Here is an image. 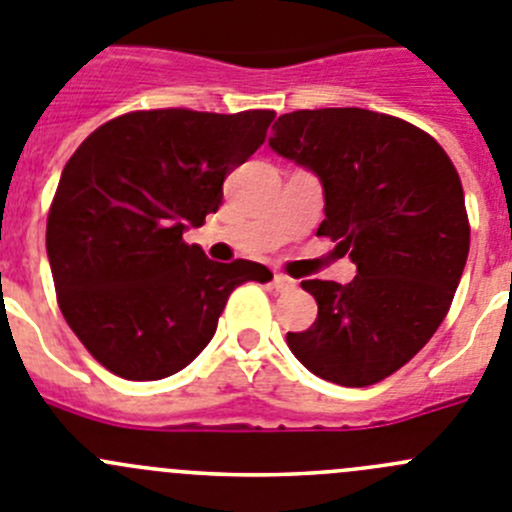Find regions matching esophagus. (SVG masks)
I'll return each mask as SVG.
<instances>
[{
  "label": "esophagus",
  "mask_w": 512,
  "mask_h": 512,
  "mask_svg": "<svg viewBox=\"0 0 512 512\" xmlns=\"http://www.w3.org/2000/svg\"><path fill=\"white\" fill-rule=\"evenodd\" d=\"M297 287V281L289 279V276L284 274H274V289L276 292H292V289Z\"/></svg>",
  "instance_id": "34e87169"
}]
</instances>
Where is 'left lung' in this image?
<instances>
[{"label":"left lung","instance_id":"8db88e82","mask_svg":"<svg viewBox=\"0 0 512 512\" xmlns=\"http://www.w3.org/2000/svg\"><path fill=\"white\" fill-rule=\"evenodd\" d=\"M269 147L314 172L325 192L317 236L350 253V284L309 279L317 320L287 332L299 363L325 381L373 386L409 363L447 317L470 253L452 159L409 121L368 109L279 116Z\"/></svg>","mask_w":512,"mask_h":512}]
</instances>
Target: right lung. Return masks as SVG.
I'll list each match as a JSON object with an SVG mask.
<instances>
[{"instance_id":"obj_1","label":"right lung","mask_w":512,"mask_h":512,"mask_svg":"<svg viewBox=\"0 0 512 512\" xmlns=\"http://www.w3.org/2000/svg\"><path fill=\"white\" fill-rule=\"evenodd\" d=\"M274 111H131L98 126L65 164L48 215L60 312L88 353L126 381H159L198 358L256 261H210L182 233L223 203V180L264 144Z\"/></svg>"}]
</instances>
